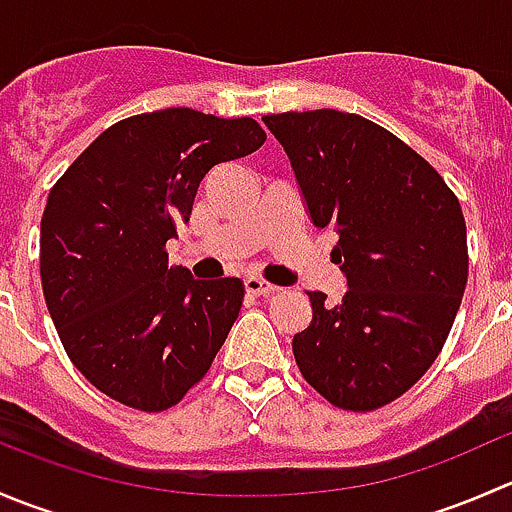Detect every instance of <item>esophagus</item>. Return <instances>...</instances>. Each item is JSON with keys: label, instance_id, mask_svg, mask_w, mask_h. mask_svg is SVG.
Returning a JSON list of instances; mask_svg holds the SVG:
<instances>
[{"label": "esophagus", "instance_id": "obj_1", "mask_svg": "<svg viewBox=\"0 0 512 512\" xmlns=\"http://www.w3.org/2000/svg\"><path fill=\"white\" fill-rule=\"evenodd\" d=\"M242 285H245L247 292L257 294V297H270V294L277 292L275 285H270V282L260 280V277H255V275L245 277V280H242Z\"/></svg>", "mask_w": 512, "mask_h": 512}]
</instances>
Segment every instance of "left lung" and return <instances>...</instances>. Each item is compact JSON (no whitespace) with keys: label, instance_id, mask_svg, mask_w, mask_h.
I'll use <instances>...</instances> for the list:
<instances>
[{"label":"left lung","instance_id":"obj_1","mask_svg":"<svg viewBox=\"0 0 512 512\" xmlns=\"http://www.w3.org/2000/svg\"><path fill=\"white\" fill-rule=\"evenodd\" d=\"M282 143L319 230L337 232L342 302L307 292L312 322L294 334L304 379L334 406L374 411L436 361L468 280L466 220L441 175L356 113L262 116Z\"/></svg>","mask_w":512,"mask_h":512}]
</instances>
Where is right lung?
I'll return each instance as SVG.
<instances>
[{"label":"right lung","instance_id":"add662e5","mask_svg":"<svg viewBox=\"0 0 512 512\" xmlns=\"http://www.w3.org/2000/svg\"><path fill=\"white\" fill-rule=\"evenodd\" d=\"M252 118L163 108L113 123L56 180L41 287L76 369L111 399L165 411L208 374L242 307L237 277L168 267L200 180L265 143Z\"/></svg>","mask_w":512,"mask_h":512}]
</instances>
